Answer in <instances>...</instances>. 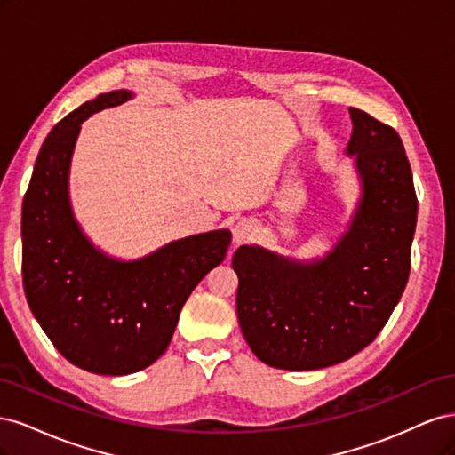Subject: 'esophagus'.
<instances>
[{
    "label": "esophagus",
    "instance_id": "1",
    "mask_svg": "<svg viewBox=\"0 0 455 455\" xmlns=\"http://www.w3.org/2000/svg\"><path fill=\"white\" fill-rule=\"evenodd\" d=\"M256 235H258V224L252 218H243L235 224V228H233V241L237 244L251 243L254 241Z\"/></svg>",
    "mask_w": 455,
    "mask_h": 455
}]
</instances>
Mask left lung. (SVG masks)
<instances>
[{
	"label": "left lung",
	"mask_w": 455,
	"mask_h": 455,
	"mask_svg": "<svg viewBox=\"0 0 455 455\" xmlns=\"http://www.w3.org/2000/svg\"><path fill=\"white\" fill-rule=\"evenodd\" d=\"M349 114L347 154L363 197L332 252L296 261L243 244L233 254L243 336L275 368L319 370L351 359L381 332L408 283L418 197L403 140L363 109Z\"/></svg>",
	"instance_id": "8db88e82"
}]
</instances>
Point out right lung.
Wrapping results in <instances>:
<instances>
[{"mask_svg": "<svg viewBox=\"0 0 455 455\" xmlns=\"http://www.w3.org/2000/svg\"><path fill=\"white\" fill-rule=\"evenodd\" d=\"M132 99L99 94L52 127L22 203V284L39 326L64 359L127 376L167 351L182 306L231 243L228 229L178 239L140 259L108 258L77 226L68 174L81 123Z\"/></svg>", "mask_w": 455, "mask_h": 455, "instance_id": "obj_1", "label": "right lung"}]
</instances>
